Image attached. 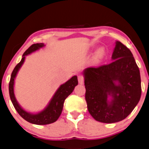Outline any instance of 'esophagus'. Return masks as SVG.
<instances>
[{
	"label": "esophagus",
	"mask_w": 149,
	"mask_h": 149,
	"mask_svg": "<svg viewBox=\"0 0 149 149\" xmlns=\"http://www.w3.org/2000/svg\"><path fill=\"white\" fill-rule=\"evenodd\" d=\"M78 81L80 84H83V82H84V77H83V76H82V75H79V76H78Z\"/></svg>",
	"instance_id": "34e87169"
}]
</instances>
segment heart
<instances>
[{
	"label": "heart",
	"instance_id": "b5f03b06",
	"mask_svg": "<svg viewBox=\"0 0 149 149\" xmlns=\"http://www.w3.org/2000/svg\"><path fill=\"white\" fill-rule=\"evenodd\" d=\"M104 54V51L103 49H100L96 52V54L95 56V58L96 60H98L100 58H102Z\"/></svg>",
	"mask_w": 149,
	"mask_h": 149
}]
</instances>
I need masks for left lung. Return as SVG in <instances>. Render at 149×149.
Instances as JSON below:
<instances>
[{
  "label": "left lung",
  "mask_w": 149,
  "mask_h": 149,
  "mask_svg": "<svg viewBox=\"0 0 149 149\" xmlns=\"http://www.w3.org/2000/svg\"><path fill=\"white\" fill-rule=\"evenodd\" d=\"M109 64L85 70L86 100L95 120L114 123L125 120L138 104L141 95V76L131 51L116 42ZM113 99L107 101V96Z\"/></svg>",
  "instance_id": "8db88e82"
}]
</instances>
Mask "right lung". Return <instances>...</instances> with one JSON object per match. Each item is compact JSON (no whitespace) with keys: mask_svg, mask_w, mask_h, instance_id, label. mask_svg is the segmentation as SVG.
<instances>
[{"mask_svg":"<svg viewBox=\"0 0 149 149\" xmlns=\"http://www.w3.org/2000/svg\"><path fill=\"white\" fill-rule=\"evenodd\" d=\"M44 47L43 44H34V45H31L30 47L27 49V50L24 52V53L22 55V60H21L19 63L16 65L13 71L11 74L10 80L9 83V94L12 103L13 104L15 109L19 115L26 121L28 122H30L32 124H35V125H49V124L53 123V122H56L61 115L62 109H63V103H64L65 100L71 93L73 92V89H74L75 86L78 85V78L77 76H73L71 79L68 80L67 82L64 84L61 85L59 88L57 90L56 93L54 94V97H52V100L47 106V108L42 112H40L38 114H30L24 111L17 102L16 101L15 97L14 95V91H13V86H14V81L16 75H17V71H19V68L22 65L24 61V58H25L26 55L32 53V52H35V51L39 49L41 47Z\"/></svg>","mask_w":149,"mask_h":149,"instance_id":"1","label":"right lung"}]
</instances>
